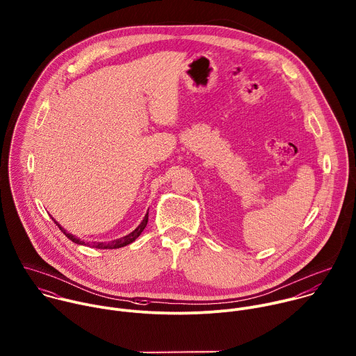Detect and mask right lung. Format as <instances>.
<instances>
[{
  "label": "right lung",
  "mask_w": 356,
  "mask_h": 356,
  "mask_svg": "<svg viewBox=\"0 0 356 356\" xmlns=\"http://www.w3.org/2000/svg\"><path fill=\"white\" fill-rule=\"evenodd\" d=\"M54 219V218H52ZM54 222L58 225V227L60 229V232L69 238V240H72L74 244H79V245H86L84 244V241H81L80 238H77L76 236H73V234H70V233H67L55 219H54ZM147 223H148V212L145 213V216H144V219L141 220V223L131 232V233H129L127 236H124V237H120V238H118V240H112V241H109V243H94L92 244V248H98V250H113V248H122V247H126V245H129V244H131L141 233H143V230L145 229V226H147Z\"/></svg>",
  "instance_id": "obj_1"
}]
</instances>
